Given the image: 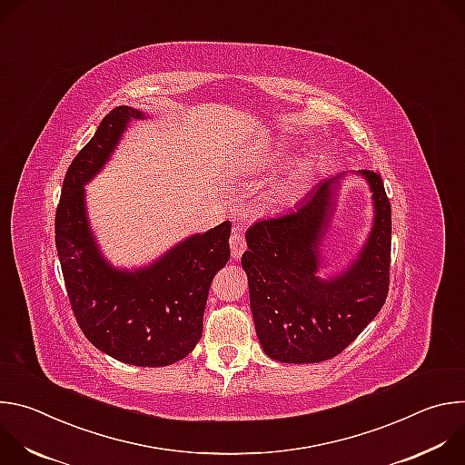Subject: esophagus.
Here are the masks:
<instances>
[{"label":"esophagus","instance_id":"1","mask_svg":"<svg viewBox=\"0 0 465 465\" xmlns=\"http://www.w3.org/2000/svg\"><path fill=\"white\" fill-rule=\"evenodd\" d=\"M230 248H232V257H233V259L241 257L242 252L246 250V241H244L242 233H241L237 228L233 230V233H232V237H230Z\"/></svg>","mask_w":465,"mask_h":465}]
</instances>
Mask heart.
<instances>
[{"mask_svg":"<svg viewBox=\"0 0 465 465\" xmlns=\"http://www.w3.org/2000/svg\"><path fill=\"white\" fill-rule=\"evenodd\" d=\"M269 162H272V156H262L259 160H255L257 167H267ZM314 174V163L305 160L302 163H298L292 173L280 183L278 191H276V198L283 204H291L294 203L296 198L300 196V193L309 185V182L312 180Z\"/></svg>","mask_w":465,"mask_h":465,"instance_id":"obj_1","label":"heart"}]
</instances>
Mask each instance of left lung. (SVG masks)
<instances>
[{"instance_id": "1", "label": "left lung", "mask_w": 465, "mask_h": 465, "mask_svg": "<svg viewBox=\"0 0 465 465\" xmlns=\"http://www.w3.org/2000/svg\"><path fill=\"white\" fill-rule=\"evenodd\" d=\"M348 173L365 178L374 219L367 241L339 273L322 279L321 252L334 193ZM241 257L250 307L262 351L287 364L333 359L377 316L388 294L391 208L382 180L371 171L322 180L292 212L257 221Z\"/></svg>"}]
</instances>
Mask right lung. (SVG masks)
Wrapping results in <instances>:
<instances>
[{"instance_id": "right-lung-1", "label": "right lung", "mask_w": 465, "mask_h": 465, "mask_svg": "<svg viewBox=\"0 0 465 465\" xmlns=\"http://www.w3.org/2000/svg\"><path fill=\"white\" fill-rule=\"evenodd\" d=\"M147 119L114 108L75 156L62 183L54 242L72 309L84 337L119 362L158 368L187 357L203 337L213 276L230 259V221L193 233L138 269L104 257L92 230L86 185L104 169L130 121Z\"/></svg>"}]
</instances>
